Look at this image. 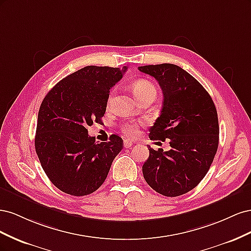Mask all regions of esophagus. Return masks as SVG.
I'll list each match as a JSON object with an SVG mask.
<instances>
[{"label":"esophagus","instance_id":"34e87169","mask_svg":"<svg viewBox=\"0 0 251 251\" xmlns=\"http://www.w3.org/2000/svg\"><path fill=\"white\" fill-rule=\"evenodd\" d=\"M132 146H133V142L131 140H128V139L124 140V148L125 149H128V148H131Z\"/></svg>","mask_w":251,"mask_h":251}]
</instances>
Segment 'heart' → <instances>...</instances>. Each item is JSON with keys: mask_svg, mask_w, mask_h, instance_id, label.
<instances>
[{"mask_svg": "<svg viewBox=\"0 0 251 251\" xmlns=\"http://www.w3.org/2000/svg\"><path fill=\"white\" fill-rule=\"evenodd\" d=\"M132 90L134 94L138 97L139 100H143L150 95L156 96V87L153 82H151L148 79H139L136 80L132 85ZM115 98V89H113L107 98V107L111 108ZM141 123H136V121H126L121 126V131L126 136V137H135L138 134V127Z\"/></svg>", "mask_w": 251, "mask_h": 251, "instance_id": "b5f03b06", "label": "heart"}]
</instances>
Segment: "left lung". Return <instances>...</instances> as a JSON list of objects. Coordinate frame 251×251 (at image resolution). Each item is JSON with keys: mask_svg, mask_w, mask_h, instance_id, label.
<instances>
[{"mask_svg": "<svg viewBox=\"0 0 251 251\" xmlns=\"http://www.w3.org/2000/svg\"><path fill=\"white\" fill-rule=\"evenodd\" d=\"M163 92L160 116L150 128L151 140H170L171 150L155 151L142 166L147 183L166 197L192 191L207 174L219 146L218 114L201 83L173 64L138 67Z\"/></svg>", "mask_w": 251, "mask_h": 251, "instance_id": "8db88e82", "label": "left lung"}]
</instances>
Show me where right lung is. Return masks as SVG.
Wrapping results in <instances>:
<instances>
[{
    "instance_id": "right-lung-1",
    "label": "right lung",
    "mask_w": 251,
    "mask_h": 251,
    "mask_svg": "<svg viewBox=\"0 0 251 251\" xmlns=\"http://www.w3.org/2000/svg\"><path fill=\"white\" fill-rule=\"evenodd\" d=\"M126 69L87 66L45 96L37 116L35 151L47 177L62 192L77 197L94 193L123 150L119 136L97 143L87 127L102 124L110 90Z\"/></svg>"
}]
</instances>
